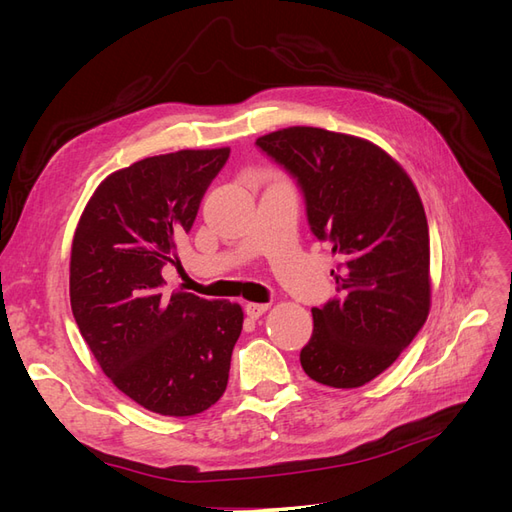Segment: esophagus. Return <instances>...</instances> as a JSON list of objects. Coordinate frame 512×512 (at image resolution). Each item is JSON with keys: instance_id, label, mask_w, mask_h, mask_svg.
I'll use <instances>...</instances> for the list:
<instances>
[{"instance_id": "esophagus-1", "label": "esophagus", "mask_w": 512, "mask_h": 512, "mask_svg": "<svg viewBox=\"0 0 512 512\" xmlns=\"http://www.w3.org/2000/svg\"><path fill=\"white\" fill-rule=\"evenodd\" d=\"M267 309H269V303H247L245 305V314L256 320V318H260L262 314H265Z\"/></svg>"}]
</instances>
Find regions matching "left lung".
<instances>
[{"instance_id":"left-lung-1","label":"left lung","mask_w":512,"mask_h":512,"mask_svg":"<svg viewBox=\"0 0 512 512\" xmlns=\"http://www.w3.org/2000/svg\"><path fill=\"white\" fill-rule=\"evenodd\" d=\"M256 145L297 179L307 222L342 258L337 297L314 307L305 374L333 389L380 376L429 316V228L412 179L359 136L294 126Z\"/></svg>"}]
</instances>
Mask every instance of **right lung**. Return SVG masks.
Returning a JSON list of instances; mask_svg holds the SVG:
<instances>
[{
    "mask_svg": "<svg viewBox=\"0 0 512 512\" xmlns=\"http://www.w3.org/2000/svg\"><path fill=\"white\" fill-rule=\"evenodd\" d=\"M228 156V147L181 149L115 170L74 230V320L104 374L149 412L194 416L226 391L241 305L166 294L162 267L175 265V241Z\"/></svg>",
    "mask_w": 512,
    "mask_h": 512,
    "instance_id": "obj_1",
    "label": "right lung"
}]
</instances>
